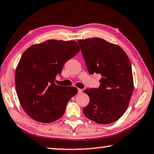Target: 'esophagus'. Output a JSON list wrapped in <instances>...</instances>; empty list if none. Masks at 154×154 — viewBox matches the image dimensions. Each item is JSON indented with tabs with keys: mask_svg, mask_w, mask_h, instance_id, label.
<instances>
[{
	"mask_svg": "<svg viewBox=\"0 0 154 154\" xmlns=\"http://www.w3.org/2000/svg\"><path fill=\"white\" fill-rule=\"evenodd\" d=\"M83 92V90L82 89H80V88H78V93H82Z\"/></svg>",
	"mask_w": 154,
	"mask_h": 154,
	"instance_id": "1",
	"label": "esophagus"
}]
</instances>
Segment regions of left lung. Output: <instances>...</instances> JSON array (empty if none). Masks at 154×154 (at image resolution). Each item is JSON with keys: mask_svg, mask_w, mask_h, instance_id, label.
Returning <instances> with one entry per match:
<instances>
[{"mask_svg": "<svg viewBox=\"0 0 154 154\" xmlns=\"http://www.w3.org/2000/svg\"><path fill=\"white\" fill-rule=\"evenodd\" d=\"M77 42L90 73L101 75L99 88L84 90L90 102L83 113L96 123H113L126 112L133 92L130 60L122 48L103 38H88Z\"/></svg>", "mask_w": 154, "mask_h": 154, "instance_id": "left-lung-1", "label": "left lung"}]
</instances>
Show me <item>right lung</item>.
<instances>
[{
	"label": "right lung",
	"instance_id": "1",
	"mask_svg": "<svg viewBox=\"0 0 154 154\" xmlns=\"http://www.w3.org/2000/svg\"><path fill=\"white\" fill-rule=\"evenodd\" d=\"M79 49L75 41L50 39L24 52L15 70V83L21 105L30 118L51 123L63 116L68 101L78 90L56 85V76Z\"/></svg>",
	"mask_w": 154,
	"mask_h": 154
}]
</instances>
